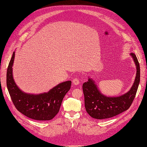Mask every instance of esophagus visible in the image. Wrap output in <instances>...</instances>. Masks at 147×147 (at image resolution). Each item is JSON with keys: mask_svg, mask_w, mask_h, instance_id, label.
Here are the masks:
<instances>
[{"mask_svg": "<svg viewBox=\"0 0 147 147\" xmlns=\"http://www.w3.org/2000/svg\"><path fill=\"white\" fill-rule=\"evenodd\" d=\"M73 84H74V85H78V84L80 83V81L78 79V78H74L73 80Z\"/></svg>", "mask_w": 147, "mask_h": 147, "instance_id": "34e87169", "label": "esophagus"}]
</instances>
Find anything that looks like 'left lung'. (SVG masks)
Here are the masks:
<instances>
[{
	"label": "left lung",
	"mask_w": 147,
	"mask_h": 147,
	"mask_svg": "<svg viewBox=\"0 0 147 147\" xmlns=\"http://www.w3.org/2000/svg\"><path fill=\"white\" fill-rule=\"evenodd\" d=\"M130 55L136 65V74L132 86L126 94L119 96H107L100 92L95 81L90 78L83 84L85 109L92 118L113 117L128 110L132 104L140 82V67L135 54L130 53Z\"/></svg>",
	"instance_id": "8db88e82"
}]
</instances>
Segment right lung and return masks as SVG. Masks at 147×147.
<instances>
[{"label":"right lung","mask_w":147,"mask_h":147,"mask_svg":"<svg viewBox=\"0 0 147 147\" xmlns=\"http://www.w3.org/2000/svg\"><path fill=\"white\" fill-rule=\"evenodd\" d=\"M14 51L6 73V85L15 108L26 116L36 120H50L59 112L63 99L70 89L71 81L62 82L49 92L40 94L25 93L15 83L12 74Z\"/></svg>","instance_id":"add662e5"}]
</instances>
